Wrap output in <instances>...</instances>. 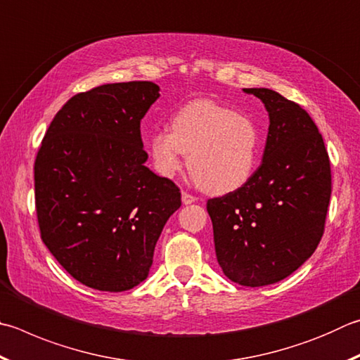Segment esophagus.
<instances>
[{"instance_id": "esophagus-1", "label": "esophagus", "mask_w": 360, "mask_h": 360, "mask_svg": "<svg viewBox=\"0 0 360 360\" xmlns=\"http://www.w3.org/2000/svg\"><path fill=\"white\" fill-rule=\"evenodd\" d=\"M195 201H197V198H195L193 195L182 192V202H184V205H192V202H195Z\"/></svg>"}]
</instances>
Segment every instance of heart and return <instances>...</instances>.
I'll list each match as a JSON object with an SVG mask.
<instances>
[{
  "mask_svg": "<svg viewBox=\"0 0 360 360\" xmlns=\"http://www.w3.org/2000/svg\"><path fill=\"white\" fill-rule=\"evenodd\" d=\"M169 130H159L149 140L154 168L163 178L179 173L188 154L191 173L206 192L228 193L250 179L258 159V135L245 116L198 99L174 113Z\"/></svg>",
  "mask_w": 360,
  "mask_h": 360,
  "instance_id": "obj_1",
  "label": "heart"
}]
</instances>
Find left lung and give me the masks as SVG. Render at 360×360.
<instances>
[{"mask_svg": "<svg viewBox=\"0 0 360 360\" xmlns=\"http://www.w3.org/2000/svg\"><path fill=\"white\" fill-rule=\"evenodd\" d=\"M269 113L263 162L225 197L207 200L217 261L244 286L277 283L299 269L321 240L332 192L323 136L296 102L245 88Z\"/></svg>", "mask_w": 360, "mask_h": 360, "instance_id": "1", "label": "left lung"}]
</instances>
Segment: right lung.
I'll return each instance as SVG.
<instances>
[{"label": "right lung", "instance_id": "obj_1", "mask_svg": "<svg viewBox=\"0 0 360 360\" xmlns=\"http://www.w3.org/2000/svg\"><path fill=\"white\" fill-rule=\"evenodd\" d=\"M159 91L153 82H127L75 94L39 148L41 238L89 288L120 292L141 283L163 226L181 206L178 186L145 165L140 122Z\"/></svg>", "mask_w": 360, "mask_h": 360}]
</instances>
